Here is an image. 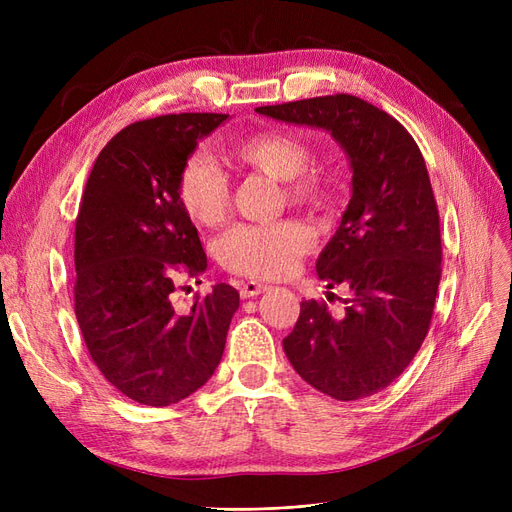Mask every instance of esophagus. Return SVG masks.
Here are the masks:
<instances>
[{
    "instance_id": "esophagus-1",
    "label": "esophagus",
    "mask_w": 512,
    "mask_h": 512,
    "mask_svg": "<svg viewBox=\"0 0 512 512\" xmlns=\"http://www.w3.org/2000/svg\"><path fill=\"white\" fill-rule=\"evenodd\" d=\"M267 290H269V286H267V284H258V282H243V284L239 286L241 299H252V297H258V294L267 292Z\"/></svg>"
}]
</instances>
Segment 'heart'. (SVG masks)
<instances>
[{
  "instance_id": "b5f03b06",
  "label": "heart",
  "mask_w": 512,
  "mask_h": 512,
  "mask_svg": "<svg viewBox=\"0 0 512 512\" xmlns=\"http://www.w3.org/2000/svg\"><path fill=\"white\" fill-rule=\"evenodd\" d=\"M235 156L245 166L284 183L292 203L320 209L331 203L335 179L327 168L312 166V145L301 134L265 130L243 138ZM179 198L190 218L203 226L220 224L230 207V181L207 153L198 151L183 164ZM314 235L297 220L267 224H237L220 237L218 258L239 275L256 280H277L299 267L312 250Z\"/></svg>"
}]
</instances>
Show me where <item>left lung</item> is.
Wrapping results in <instances>:
<instances>
[{
  "label": "left lung",
  "mask_w": 512,
  "mask_h": 512,
  "mask_svg": "<svg viewBox=\"0 0 512 512\" xmlns=\"http://www.w3.org/2000/svg\"><path fill=\"white\" fill-rule=\"evenodd\" d=\"M256 113L327 130L350 160V203L316 262L327 288L348 286L350 299L342 318L327 303L303 301L284 352L324 395H374L404 374L436 305L440 215L423 153L395 117L348 94L258 106Z\"/></svg>",
  "instance_id": "8db88e82"
}]
</instances>
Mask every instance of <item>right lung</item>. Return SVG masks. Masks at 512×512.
<instances>
[{
  "mask_svg": "<svg viewBox=\"0 0 512 512\" xmlns=\"http://www.w3.org/2000/svg\"><path fill=\"white\" fill-rule=\"evenodd\" d=\"M226 119L179 113L130 123L100 151L76 215L74 314L85 346L102 376L143 406L177 404L213 376L239 307L228 284L185 314L173 305L177 275L207 269L179 175Z\"/></svg>",
  "mask_w": 512,
  "mask_h": 512,
  "instance_id": "1",
  "label": "right lung"
}]
</instances>
